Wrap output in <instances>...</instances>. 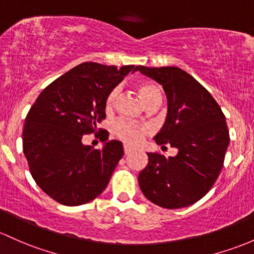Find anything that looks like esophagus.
Here are the masks:
<instances>
[{"instance_id": "esophagus-1", "label": "esophagus", "mask_w": 254, "mask_h": 254, "mask_svg": "<svg viewBox=\"0 0 254 254\" xmlns=\"http://www.w3.org/2000/svg\"><path fill=\"white\" fill-rule=\"evenodd\" d=\"M124 151H125V155H128V154H129L130 151H132V149H130L129 146L125 145V146H124Z\"/></svg>"}]
</instances>
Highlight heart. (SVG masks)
<instances>
[{"instance_id":"obj_1","label":"heart","mask_w":254,"mask_h":254,"mask_svg":"<svg viewBox=\"0 0 254 254\" xmlns=\"http://www.w3.org/2000/svg\"><path fill=\"white\" fill-rule=\"evenodd\" d=\"M137 91L139 97H140L143 104L146 106L152 105V104H159L162 100V95L159 87L156 84L151 82H141L137 86ZM120 94V88L115 87V88L111 89L109 92V94L106 95L105 99V110L111 111L114 109V106L116 104L117 97ZM113 134L116 138H119L120 140L125 141L127 144H137L141 139L144 138V135L148 132V128L145 126H141V125H135L130 124L128 121H124V120H119V121L114 122L113 125Z\"/></svg>"}]
</instances>
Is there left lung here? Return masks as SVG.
I'll list each match as a JSON object with an SVG mask.
<instances>
[{
    "instance_id": "left-lung-1",
    "label": "left lung",
    "mask_w": 254,
    "mask_h": 254,
    "mask_svg": "<svg viewBox=\"0 0 254 254\" xmlns=\"http://www.w3.org/2000/svg\"><path fill=\"white\" fill-rule=\"evenodd\" d=\"M137 70L162 84L167 95L168 114L155 141L178 149L174 157L148 152L139 187L163 208L190 206L211 190L224 165L230 141L225 116L211 93L184 70L141 65Z\"/></svg>"
}]
</instances>
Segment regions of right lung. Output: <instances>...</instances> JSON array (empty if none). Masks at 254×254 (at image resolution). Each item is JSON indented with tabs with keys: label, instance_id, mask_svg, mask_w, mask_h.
<instances>
[{
	"label": "right lung",
	"instance_id": "1",
	"mask_svg": "<svg viewBox=\"0 0 254 254\" xmlns=\"http://www.w3.org/2000/svg\"><path fill=\"white\" fill-rule=\"evenodd\" d=\"M134 67L82 63L46 87L29 110L24 155L36 184L57 202L78 206L104 191L124 156L122 143L97 150L83 145L82 135L95 132L105 119L106 95ZM106 134L100 130L102 141Z\"/></svg>",
	"mask_w": 254,
	"mask_h": 254
}]
</instances>
